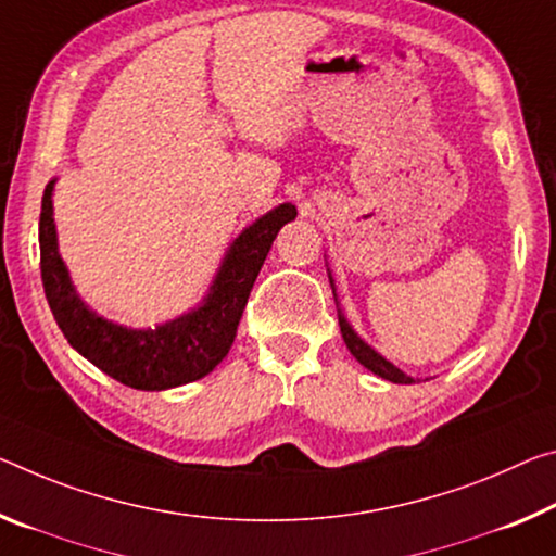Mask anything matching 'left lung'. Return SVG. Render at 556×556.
<instances>
[{
	"label": "left lung",
	"mask_w": 556,
	"mask_h": 556,
	"mask_svg": "<svg viewBox=\"0 0 556 556\" xmlns=\"http://www.w3.org/2000/svg\"><path fill=\"white\" fill-rule=\"evenodd\" d=\"M329 281H331V287H333L331 275H329ZM333 299H337V294H333ZM339 326H341V337H343V341H346L349 351H351V354H354V358L358 361L361 366H366L368 371L376 374V376H381V378H386V381H393V383H416V378L408 376V374H403L401 368H395V366L391 364V361H386L381 354H378V351H374L371 346H368V343H366L364 339H361L354 329H351L349 321L343 319L341 312H339Z\"/></svg>",
	"instance_id": "8db88e82"
}]
</instances>
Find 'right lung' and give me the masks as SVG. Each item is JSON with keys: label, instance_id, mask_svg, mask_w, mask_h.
Returning a JSON list of instances; mask_svg holds the SVG:
<instances>
[{"label": "right lung", "instance_id": "add662e5", "mask_svg": "<svg viewBox=\"0 0 556 556\" xmlns=\"http://www.w3.org/2000/svg\"><path fill=\"white\" fill-rule=\"evenodd\" d=\"M54 182L47 185L41 198V281L51 314L66 341L103 374L138 391L175 389L213 371L232 346L244 304L271 242L281 227L296 217L292 202L269 210L257 223L244 227L227 250L210 294L198 309L155 329H126L88 309L76 294L59 254L51 202Z\"/></svg>", "mask_w": 556, "mask_h": 556}]
</instances>
